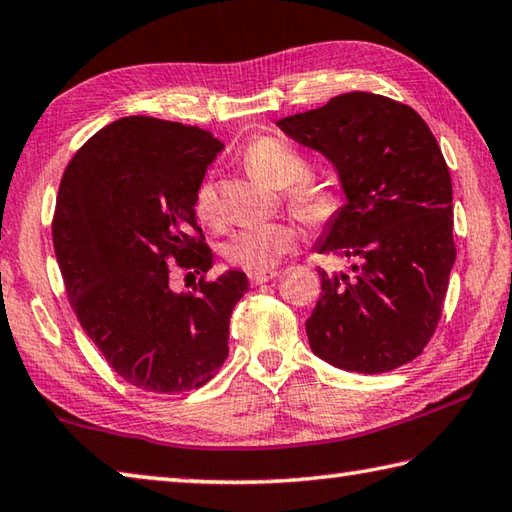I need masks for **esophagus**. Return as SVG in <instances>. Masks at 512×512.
<instances>
[{
	"label": "esophagus",
	"instance_id": "34e87169",
	"mask_svg": "<svg viewBox=\"0 0 512 512\" xmlns=\"http://www.w3.org/2000/svg\"><path fill=\"white\" fill-rule=\"evenodd\" d=\"M277 275H280L277 271H253V273H248V280L253 286H259V284H266V282L275 280Z\"/></svg>",
	"mask_w": 512,
	"mask_h": 512
}]
</instances>
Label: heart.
Returning a JSON list of instances; mask_svg holds the SVG:
<instances>
[{
	"instance_id": "b5f03b06",
	"label": "heart",
	"mask_w": 512,
	"mask_h": 512,
	"mask_svg": "<svg viewBox=\"0 0 512 512\" xmlns=\"http://www.w3.org/2000/svg\"><path fill=\"white\" fill-rule=\"evenodd\" d=\"M241 161L250 172L262 176L275 188H284V197L297 215L313 224H324L338 215L342 194L336 185L309 174V161L293 145L273 136H255L244 147ZM194 210L203 221H219L221 201L215 181H201L194 192ZM300 235L288 221H266L230 232L221 246L228 262L246 271H268L280 257L291 253Z\"/></svg>"
}]
</instances>
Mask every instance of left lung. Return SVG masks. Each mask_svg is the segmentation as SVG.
I'll return each instance as SVG.
<instances>
[{"label":"left lung","mask_w":512,"mask_h":512,"mask_svg":"<svg viewBox=\"0 0 512 512\" xmlns=\"http://www.w3.org/2000/svg\"><path fill=\"white\" fill-rule=\"evenodd\" d=\"M277 125L336 165L347 197L315 248L351 257L356 275L318 271L322 293L306 320L313 353L358 374L421 356L457 257L452 179L430 127L412 107L369 91Z\"/></svg>","instance_id":"8db88e82"}]
</instances>
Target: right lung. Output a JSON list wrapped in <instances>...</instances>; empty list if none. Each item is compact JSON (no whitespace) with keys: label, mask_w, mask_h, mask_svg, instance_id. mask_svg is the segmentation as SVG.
<instances>
[{"label":"right lung","mask_w":512,"mask_h":512,"mask_svg":"<svg viewBox=\"0 0 512 512\" xmlns=\"http://www.w3.org/2000/svg\"><path fill=\"white\" fill-rule=\"evenodd\" d=\"M224 143L206 129L150 116L102 127L73 154L53 215V248L80 327L138 389L181 394L228 358L230 315L248 280H206L212 250L194 192ZM202 280L169 288L171 264Z\"/></svg>","instance_id":"right-lung-1"}]
</instances>
